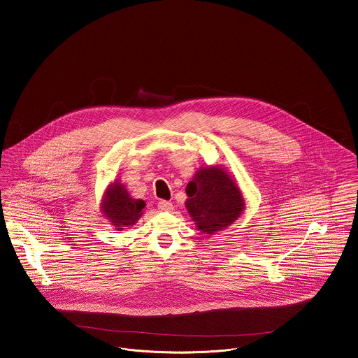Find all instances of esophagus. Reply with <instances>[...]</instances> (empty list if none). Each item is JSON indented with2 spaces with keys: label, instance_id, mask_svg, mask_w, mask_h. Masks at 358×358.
Instances as JSON below:
<instances>
[{
  "label": "esophagus",
  "instance_id": "34e87169",
  "mask_svg": "<svg viewBox=\"0 0 358 358\" xmlns=\"http://www.w3.org/2000/svg\"><path fill=\"white\" fill-rule=\"evenodd\" d=\"M158 209L162 210V212H171V209H173V204H171V201L162 200V201L158 203Z\"/></svg>",
  "mask_w": 358,
  "mask_h": 358
}]
</instances>
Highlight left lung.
Segmentation results:
<instances>
[{"instance_id":"left-lung-1","label":"left lung","mask_w":358,"mask_h":358,"mask_svg":"<svg viewBox=\"0 0 358 358\" xmlns=\"http://www.w3.org/2000/svg\"><path fill=\"white\" fill-rule=\"evenodd\" d=\"M187 212L199 231L213 235L235 220L245 209L236 181L220 166L196 171L187 187Z\"/></svg>"}]
</instances>
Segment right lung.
<instances>
[{"mask_svg": "<svg viewBox=\"0 0 358 358\" xmlns=\"http://www.w3.org/2000/svg\"><path fill=\"white\" fill-rule=\"evenodd\" d=\"M145 206L146 204L143 200L133 199L126 187L117 181L106 189L102 213L117 231H123L124 227L134 225L136 220H139Z\"/></svg>", "mask_w": 358, "mask_h": 358, "instance_id": "obj_1", "label": "right lung"}]
</instances>
